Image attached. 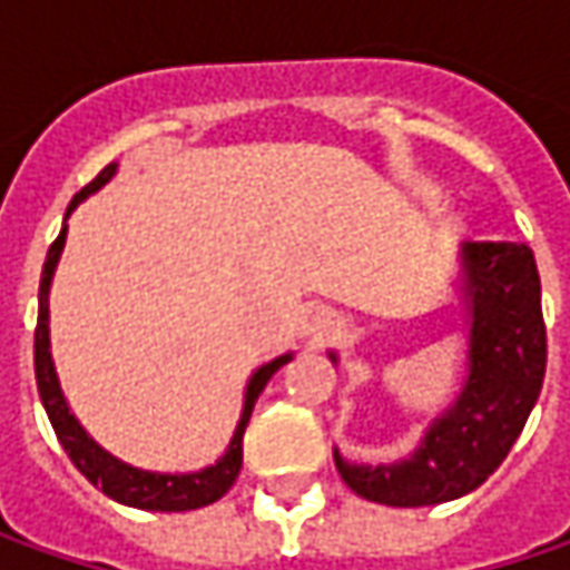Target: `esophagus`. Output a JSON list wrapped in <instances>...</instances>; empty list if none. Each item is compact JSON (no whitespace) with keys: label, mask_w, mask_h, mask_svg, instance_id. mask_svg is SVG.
<instances>
[{"label":"esophagus","mask_w":570,"mask_h":570,"mask_svg":"<svg viewBox=\"0 0 570 570\" xmlns=\"http://www.w3.org/2000/svg\"><path fill=\"white\" fill-rule=\"evenodd\" d=\"M303 337H309L312 344H325L334 332H337V318L328 309H306L303 322H299Z\"/></svg>","instance_id":"obj_1"}]
</instances>
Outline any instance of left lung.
I'll return each mask as SVG.
<instances>
[{"mask_svg":"<svg viewBox=\"0 0 570 570\" xmlns=\"http://www.w3.org/2000/svg\"><path fill=\"white\" fill-rule=\"evenodd\" d=\"M465 328V376L456 399L428 424L405 459L334 465L360 498L389 508L446 504L504 462L546 376L542 286L530 245L462 242L453 281ZM337 366V354L328 351Z\"/></svg>","mask_w":570,"mask_h":570,"instance_id":"left-lung-1","label":"left lung"}]
</instances>
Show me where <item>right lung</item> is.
I'll list each match as a JSON object with an SVG mask.
<instances>
[{
    "mask_svg": "<svg viewBox=\"0 0 570 570\" xmlns=\"http://www.w3.org/2000/svg\"><path fill=\"white\" fill-rule=\"evenodd\" d=\"M117 175V161H111L108 168H101V175L86 185L72 204L66 207V219L76 213V207L88 200L95 190L111 181ZM62 219V229L57 242L50 245L47 261H43V274H40V296H38V332H35V373H38V392L43 411L57 431V440L62 443V450L69 453L72 465L86 475L88 482L95 488H101L111 501L124 504V508L137 510H161V513H178V510H197L207 508L213 501H219L233 482L238 479V469H242V436L245 428L252 421V411L255 402L264 392V385L274 380V373L293 360V351H286L281 357L261 363L258 370L248 376L245 383V395H242V414H238V424L233 436H229V446L223 450V456L216 459L213 465L204 469H194V472H153V469H139L130 465L124 459H117L108 453L91 433L79 424V417L69 411V402L62 395L60 376H57V366H53V354H50V284H53V274H57V264H60L62 245H66V226Z\"/></svg>",
    "mask_w": 570,
    "mask_h": 570,
    "instance_id": "1",
    "label": "right lung"
}]
</instances>
